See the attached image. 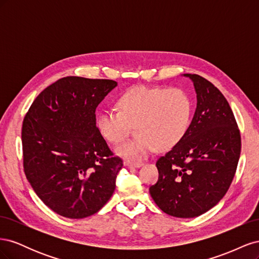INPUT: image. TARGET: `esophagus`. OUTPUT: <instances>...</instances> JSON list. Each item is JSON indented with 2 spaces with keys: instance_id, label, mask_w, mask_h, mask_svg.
I'll use <instances>...</instances> for the list:
<instances>
[{
  "instance_id": "34e87169",
  "label": "esophagus",
  "mask_w": 259,
  "mask_h": 259,
  "mask_svg": "<svg viewBox=\"0 0 259 259\" xmlns=\"http://www.w3.org/2000/svg\"><path fill=\"white\" fill-rule=\"evenodd\" d=\"M126 166H128L130 168H134V167H140L142 166V163H138V162H126Z\"/></svg>"
}]
</instances>
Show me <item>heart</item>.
<instances>
[{
  "label": "heart",
  "instance_id": "heart-1",
  "mask_svg": "<svg viewBox=\"0 0 259 259\" xmlns=\"http://www.w3.org/2000/svg\"><path fill=\"white\" fill-rule=\"evenodd\" d=\"M117 111L98 113L96 126L111 144H120L135 126L137 136L124 143L116 152L131 162L148 158L156 148L165 151L175 147L189 128L193 103L182 88L139 86L125 92L116 101Z\"/></svg>",
  "mask_w": 259,
  "mask_h": 259
}]
</instances>
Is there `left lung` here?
Masks as SVG:
<instances>
[{"mask_svg": "<svg viewBox=\"0 0 259 259\" xmlns=\"http://www.w3.org/2000/svg\"><path fill=\"white\" fill-rule=\"evenodd\" d=\"M190 77L197 109L185 137L156 161L159 179L149 188L164 213L197 217L215 206L228 191L241 153V134L228 101L198 74Z\"/></svg>", "mask_w": 259, "mask_h": 259, "instance_id": "left-lung-1", "label": "left lung"}]
</instances>
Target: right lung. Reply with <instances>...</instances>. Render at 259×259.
<instances>
[{
  "mask_svg": "<svg viewBox=\"0 0 259 259\" xmlns=\"http://www.w3.org/2000/svg\"><path fill=\"white\" fill-rule=\"evenodd\" d=\"M113 80L66 76L40 93L22 122L23 170L34 192L55 213L89 217L115 189L123 160L96 126V108Z\"/></svg>",
  "mask_w": 259,
  "mask_h": 259,
  "instance_id": "right-lung-1",
  "label": "right lung"
}]
</instances>
